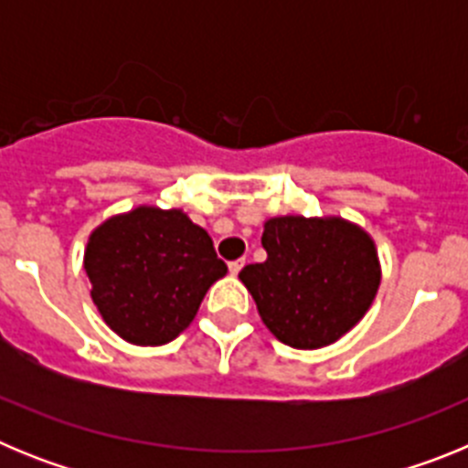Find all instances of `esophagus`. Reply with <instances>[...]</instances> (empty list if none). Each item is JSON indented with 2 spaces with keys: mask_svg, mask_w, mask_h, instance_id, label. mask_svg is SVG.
Masks as SVG:
<instances>
[{
  "mask_svg": "<svg viewBox=\"0 0 468 468\" xmlns=\"http://www.w3.org/2000/svg\"><path fill=\"white\" fill-rule=\"evenodd\" d=\"M243 264H246V260H243V258L231 260V262H229V271H231V274H239V271H241Z\"/></svg>",
  "mask_w": 468,
  "mask_h": 468,
  "instance_id": "34e87169",
  "label": "esophagus"
}]
</instances>
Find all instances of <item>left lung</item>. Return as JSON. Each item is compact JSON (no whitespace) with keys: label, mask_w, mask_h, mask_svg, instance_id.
<instances>
[{"label":"left lung","mask_w":468,"mask_h":468,"mask_svg":"<svg viewBox=\"0 0 468 468\" xmlns=\"http://www.w3.org/2000/svg\"><path fill=\"white\" fill-rule=\"evenodd\" d=\"M267 260L239 279L264 325L295 349L337 342L363 318L379 285L373 239L342 218L285 215L264 222Z\"/></svg>","instance_id":"left-lung-1"}]
</instances>
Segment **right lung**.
I'll return each mask as SVG.
<instances>
[{
    "mask_svg": "<svg viewBox=\"0 0 468 468\" xmlns=\"http://www.w3.org/2000/svg\"><path fill=\"white\" fill-rule=\"evenodd\" d=\"M84 270L105 324L133 345L156 346L192 324L227 264L183 210L140 206L90 234Z\"/></svg>",
    "mask_w": 468,
    "mask_h": 468,
    "instance_id": "add662e5",
    "label": "right lung"
}]
</instances>
